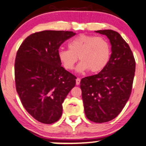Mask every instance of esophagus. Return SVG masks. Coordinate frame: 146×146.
I'll use <instances>...</instances> for the list:
<instances>
[{
    "label": "esophagus",
    "mask_w": 146,
    "mask_h": 146,
    "mask_svg": "<svg viewBox=\"0 0 146 146\" xmlns=\"http://www.w3.org/2000/svg\"><path fill=\"white\" fill-rule=\"evenodd\" d=\"M80 83V78H78L76 79V84H77V85H79Z\"/></svg>",
    "instance_id": "1"
}]
</instances>
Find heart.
Listing matches in <instances>:
<instances>
[{
  "instance_id": "1",
  "label": "heart",
  "mask_w": 146,
  "mask_h": 146,
  "mask_svg": "<svg viewBox=\"0 0 146 146\" xmlns=\"http://www.w3.org/2000/svg\"><path fill=\"white\" fill-rule=\"evenodd\" d=\"M69 50H60L58 57L64 68L73 70L79 57L78 71L98 73L105 68L111 56V46L105 38L80 34L68 43Z\"/></svg>"
}]
</instances>
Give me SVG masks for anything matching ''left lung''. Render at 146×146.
<instances>
[{
  "instance_id": "8db88e82",
  "label": "left lung",
  "mask_w": 146,
  "mask_h": 146,
  "mask_svg": "<svg viewBox=\"0 0 146 146\" xmlns=\"http://www.w3.org/2000/svg\"><path fill=\"white\" fill-rule=\"evenodd\" d=\"M96 33L108 37L111 54L103 70L81 80L80 88L86 118L102 123L116 118L129 100L136 62L129 45L119 33L111 30Z\"/></svg>"
}]
</instances>
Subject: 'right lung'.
<instances>
[{
    "mask_svg": "<svg viewBox=\"0 0 146 146\" xmlns=\"http://www.w3.org/2000/svg\"><path fill=\"white\" fill-rule=\"evenodd\" d=\"M76 33L44 30L23 41L14 64L16 89L27 111L39 122L52 124L62 114V103L76 86V77L62 66L59 48Z\"/></svg>",
    "mask_w": 146,
    "mask_h": 146,
    "instance_id": "right-lung-1",
    "label": "right lung"
}]
</instances>
